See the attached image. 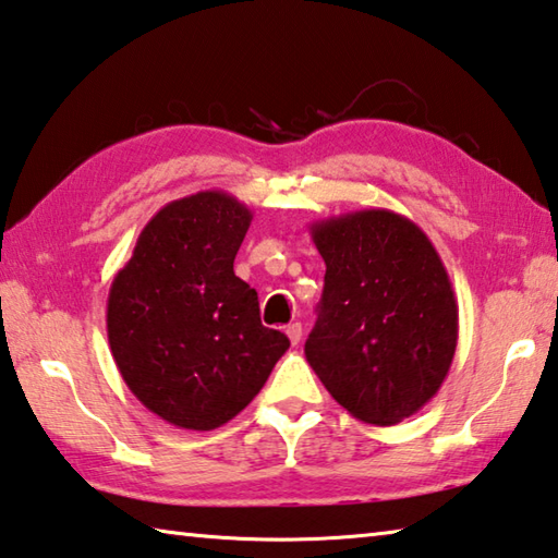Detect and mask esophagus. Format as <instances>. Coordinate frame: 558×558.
Returning a JSON list of instances; mask_svg holds the SVG:
<instances>
[{
  "label": "esophagus",
  "mask_w": 558,
  "mask_h": 558,
  "mask_svg": "<svg viewBox=\"0 0 558 558\" xmlns=\"http://www.w3.org/2000/svg\"><path fill=\"white\" fill-rule=\"evenodd\" d=\"M284 330H287V336H289V340H291V345H299V340H301V324H289Z\"/></svg>",
  "instance_id": "obj_1"
}]
</instances>
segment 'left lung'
Instances as JSON below:
<instances>
[{"instance_id": "left-lung-1", "label": "left lung", "mask_w": 558, "mask_h": 558, "mask_svg": "<svg viewBox=\"0 0 558 558\" xmlns=\"http://www.w3.org/2000/svg\"><path fill=\"white\" fill-rule=\"evenodd\" d=\"M326 262L306 360L330 397L365 424L416 414L451 369L458 304L432 240L404 215L355 210L311 225Z\"/></svg>"}]
</instances>
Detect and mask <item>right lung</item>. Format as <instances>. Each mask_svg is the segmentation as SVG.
Returning a JSON list of instances; mask_svg holds the SVG:
<instances>
[{
	"mask_svg": "<svg viewBox=\"0 0 558 558\" xmlns=\"http://www.w3.org/2000/svg\"><path fill=\"white\" fill-rule=\"evenodd\" d=\"M252 210L225 191L166 203L144 225L107 296V338L124 385L166 424L213 432L267 383L289 338L259 320L232 262Z\"/></svg>",
	"mask_w": 558,
	"mask_h": 558,
	"instance_id": "1",
	"label": "right lung"
}]
</instances>
